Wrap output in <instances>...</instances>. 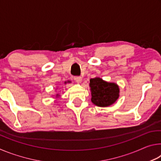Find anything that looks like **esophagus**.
<instances>
[{
    "instance_id": "obj_1",
    "label": "esophagus",
    "mask_w": 161,
    "mask_h": 161,
    "mask_svg": "<svg viewBox=\"0 0 161 161\" xmlns=\"http://www.w3.org/2000/svg\"><path fill=\"white\" fill-rule=\"evenodd\" d=\"M74 80L77 81V82H81L82 79H81V77H80V76H76V77H74Z\"/></svg>"
}]
</instances>
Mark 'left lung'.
<instances>
[{
	"label": "left lung",
	"instance_id": "left-lung-1",
	"mask_svg": "<svg viewBox=\"0 0 161 161\" xmlns=\"http://www.w3.org/2000/svg\"><path fill=\"white\" fill-rule=\"evenodd\" d=\"M89 86L92 102L97 107H108L119 97V87L116 83L107 82L99 77H95L90 80Z\"/></svg>",
	"mask_w": 161,
	"mask_h": 161
}]
</instances>
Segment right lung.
<instances>
[{"label":"right lung","mask_w":161,"mask_h":161,"mask_svg":"<svg viewBox=\"0 0 161 161\" xmlns=\"http://www.w3.org/2000/svg\"><path fill=\"white\" fill-rule=\"evenodd\" d=\"M58 96H59V94H57V95H56V97H58Z\"/></svg>","instance_id":"obj_1"}]
</instances>
